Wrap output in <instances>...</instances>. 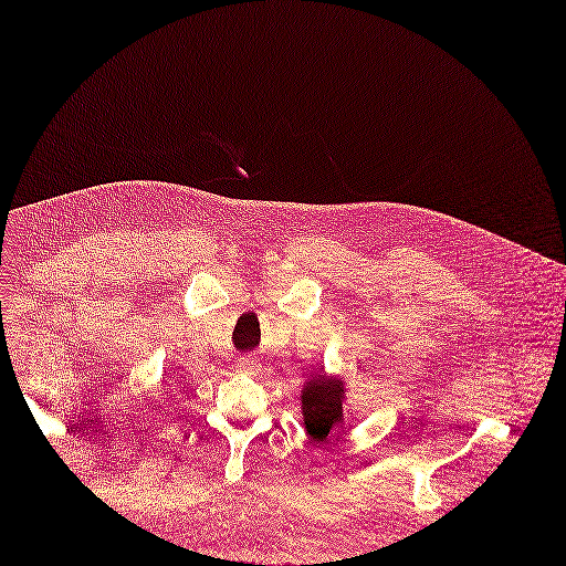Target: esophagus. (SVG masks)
I'll return each mask as SVG.
<instances>
[{
    "instance_id": "obj_1",
    "label": "esophagus",
    "mask_w": 566,
    "mask_h": 566,
    "mask_svg": "<svg viewBox=\"0 0 566 566\" xmlns=\"http://www.w3.org/2000/svg\"><path fill=\"white\" fill-rule=\"evenodd\" d=\"M237 368H239L241 373H255V370H260V364H258L255 359H239Z\"/></svg>"
}]
</instances>
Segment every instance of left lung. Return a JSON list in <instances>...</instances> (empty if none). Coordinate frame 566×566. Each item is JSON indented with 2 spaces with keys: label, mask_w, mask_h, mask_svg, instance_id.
Returning <instances> with one entry per match:
<instances>
[{
  "label": "left lung",
  "mask_w": 566,
  "mask_h": 566,
  "mask_svg": "<svg viewBox=\"0 0 566 566\" xmlns=\"http://www.w3.org/2000/svg\"><path fill=\"white\" fill-rule=\"evenodd\" d=\"M302 417L304 428L313 442H327L336 428L343 426L345 406V380L327 373H313L302 389Z\"/></svg>",
  "instance_id": "obj_1"
}]
</instances>
